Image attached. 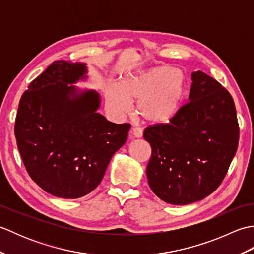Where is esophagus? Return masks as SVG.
<instances>
[{"label":"esophagus","instance_id":"esophagus-1","mask_svg":"<svg viewBox=\"0 0 254 254\" xmlns=\"http://www.w3.org/2000/svg\"><path fill=\"white\" fill-rule=\"evenodd\" d=\"M143 136V131L139 127H133L132 131L130 132V137L141 138Z\"/></svg>","mask_w":254,"mask_h":254}]
</instances>
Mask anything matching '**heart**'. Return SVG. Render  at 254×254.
I'll return each instance as SVG.
<instances>
[{"instance_id":"1","label":"heart","mask_w":254,"mask_h":254,"mask_svg":"<svg viewBox=\"0 0 254 254\" xmlns=\"http://www.w3.org/2000/svg\"><path fill=\"white\" fill-rule=\"evenodd\" d=\"M187 82L181 71L170 66H156L124 77L120 86L106 88V106L111 113L123 116L136 102V113L145 123L164 124L179 111L185 98Z\"/></svg>"}]
</instances>
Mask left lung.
<instances>
[{"mask_svg":"<svg viewBox=\"0 0 254 254\" xmlns=\"http://www.w3.org/2000/svg\"><path fill=\"white\" fill-rule=\"evenodd\" d=\"M187 105L167 124L145 128L152 147L146 176L164 202L187 205L219 187L235 157L239 126L233 97L202 71L192 73Z\"/></svg>","mask_w":254,"mask_h":254,"instance_id":"1","label":"left lung"}]
</instances>
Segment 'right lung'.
I'll list each match as a JSON object with an SVG mask.
<instances>
[{"label":"right lung","mask_w":254,"mask_h":254,"mask_svg":"<svg viewBox=\"0 0 254 254\" xmlns=\"http://www.w3.org/2000/svg\"><path fill=\"white\" fill-rule=\"evenodd\" d=\"M87 64L52 62L21 96L15 136L26 170L42 190L78 198L98 187L110 159L127 142L131 126L116 124L98 113Z\"/></svg>","instance_id":"1"}]
</instances>
